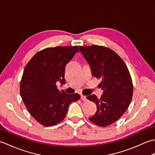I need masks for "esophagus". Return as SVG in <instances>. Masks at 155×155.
Segmentation results:
<instances>
[{"label": "esophagus", "mask_w": 155, "mask_h": 155, "mask_svg": "<svg viewBox=\"0 0 155 155\" xmlns=\"http://www.w3.org/2000/svg\"><path fill=\"white\" fill-rule=\"evenodd\" d=\"M81 100H83V101H87V98L86 96H84V95H83V94H81Z\"/></svg>", "instance_id": "esophagus-1"}]
</instances>
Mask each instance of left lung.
<instances>
[{
    "instance_id": "obj_1",
    "label": "left lung",
    "mask_w": 155,
    "mask_h": 155,
    "mask_svg": "<svg viewBox=\"0 0 155 155\" xmlns=\"http://www.w3.org/2000/svg\"><path fill=\"white\" fill-rule=\"evenodd\" d=\"M80 51L90 64L92 74L102 78L103 90L100 99L95 94L87 97L97 104V110L89 120L99 127L114 123L127 110L132 100L133 85L130 72L119 55L104 46L79 47Z\"/></svg>"
}]
</instances>
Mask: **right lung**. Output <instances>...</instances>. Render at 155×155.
<instances>
[{
  "label": "right lung",
  "mask_w": 155,
  "mask_h": 155,
  "mask_svg": "<svg viewBox=\"0 0 155 155\" xmlns=\"http://www.w3.org/2000/svg\"><path fill=\"white\" fill-rule=\"evenodd\" d=\"M77 52L74 47H49L37 52L24 69L20 93L29 113L38 123L51 127L64 119L69 105L80 99L77 93L59 91L57 82L65 83V67Z\"/></svg>",
  "instance_id": "add662e5"
}]
</instances>
